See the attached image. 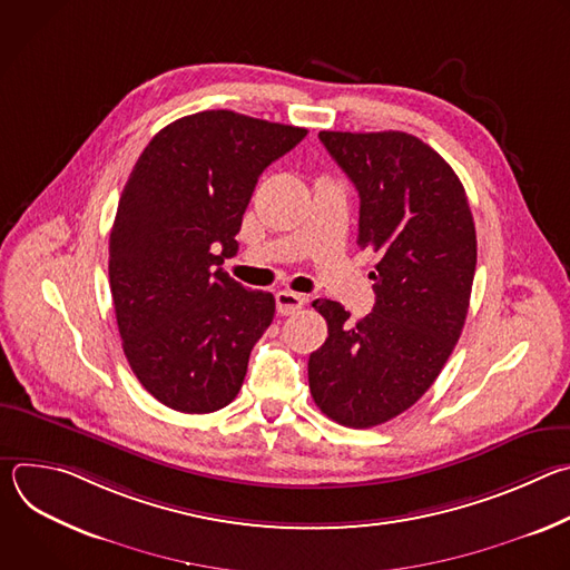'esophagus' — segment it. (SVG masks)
<instances>
[{
    "mask_svg": "<svg viewBox=\"0 0 570 570\" xmlns=\"http://www.w3.org/2000/svg\"><path fill=\"white\" fill-rule=\"evenodd\" d=\"M275 299H277V313H282V315H291V313L299 311V308L304 306V302H306L304 295L293 293V291H288V288L279 291V293L275 295Z\"/></svg>",
    "mask_w": 570,
    "mask_h": 570,
    "instance_id": "1",
    "label": "esophagus"
}]
</instances>
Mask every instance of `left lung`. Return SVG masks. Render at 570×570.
Instances as JSON below:
<instances>
[{
	"mask_svg": "<svg viewBox=\"0 0 570 570\" xmlns=\"http://www.w3.org/2000/svg\"><path fill=\"white\" fill-rule=\"evenodd\" d=\"M317 137L358 191L356 243L379 264L365 317L313 302L330 336L308 356V387L330 420L372 429L409 411L449 361L469 311L475 227L460 178L422 139L399 130Z\"/></svg>",
	"mask_w": 570,
	"mask_h": 570,
	"instance_id": "left-lung-1",
	"label": "left lung"
}]
</instances>
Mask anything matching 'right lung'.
<instances>
[{
    "label": "right lung",
    "instance_id": "1",
    "mask_svg": "<svg viewBox=\"0 0 570 570\" xmlns=\"http://www.w3.org/2000/svg\"><path fill=\"white\" fill-rule=\"evenodd\" d=\"M306 128L205 110L161 128L139 155L110 232V291L139 383L178 413L205 415L238 394L275 297L220 264L259 176Z\"/></svg>",
    "mask_w": 570,
    "mask_h": 570
}]
</instances>
